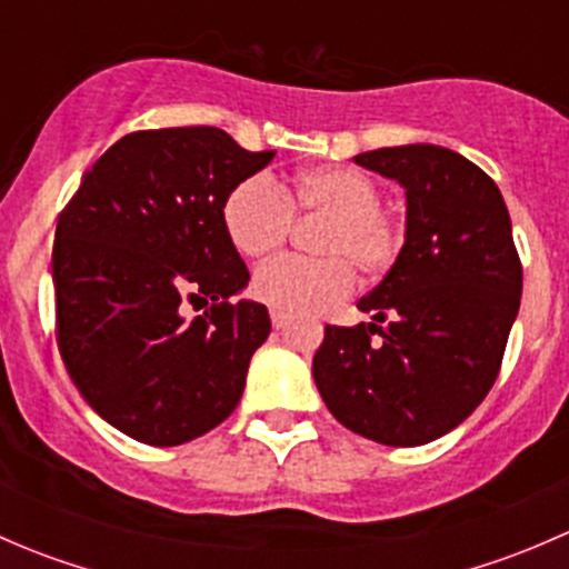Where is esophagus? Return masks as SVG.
<instances>
[{
  "instance_id": "obj_1",
  "label": "esophagus",
  "mask_w": 569,
  "mask_h": 569,
  "mask_svg": "<svg viewBox=\"0 0 569 569\" xmlns=\"http://www.w3.org/2000/svg\"><path fill=\"white\" fill-rule=\"evenodd\" d=\"M286 325H289V317H286V313L272 311V327H274V330H283Z\"/></svg>"
}]
</instances>
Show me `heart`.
Here are the masks:
<instances>
[{"label": "heart", "mask_w": 569, "mask_h": 569, "mask_svg": "<svg viewBox=\"0 0 569 569\" xmlns=\"http://www.w3.org/2000/svg\"><path fill=\"white\" fill-rule=\"evenodd\" d=\"M375 178L355 168L306 170L289 183L250 176L228 192L222 206L228 239L242 256L263 258L291 233L295 214L325 217L317 237L319 256H286L252 274V295L286 317L313 313L352 291V269L380 278L401 248L399 226L380 209Z\"/></svg>", "instance_id": "b5f03b06"}]
</instances>
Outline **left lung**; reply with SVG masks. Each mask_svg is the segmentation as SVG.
<instances>
[{"instance_id":"1","label":"left lung","mask_w":569,"mask_h":569,"mask_svg":"<svg viewBox=\"0 0 569 569\" xmlns=\"http://www.w3.org/2000/svg\"><path fill=\"white\" fill-rule=\"evenodd\" d=\"M355 162L405 189V244L358 302L369 325L325 327L313 380L352 432L432 443L481 405L501 369L523 295L512 220L496 181L443 146L380 148ZM386 318L388 328L376 325Z\"/></svg>"}]
</instances>
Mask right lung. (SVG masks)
Wrapping results in <instances>:
<instances>
[{"mask_svg": "<svg viewBox=\"0 0 569 569\" xmlns=\"http://www.w3.org/2000/svg\"><path fill=\"white\" fill-rule=\"evenodd\" d=\"M214 126L134 131L82 176L57 220V347L90 407L129 438L181 446L239 405L272 321L233 295L250 272L228 192L272 162ZM212 300L200 318L182 300Z\"/></svg>", "mask_w": 569, "mask_h": 569, "instance_id": "obj_1", "label": "right lung"}]
</instances>
